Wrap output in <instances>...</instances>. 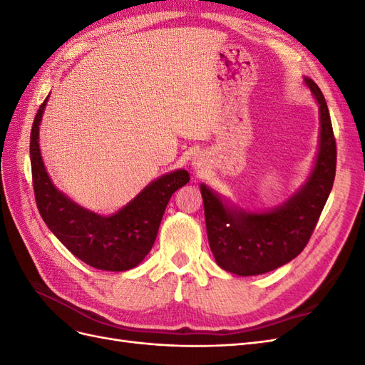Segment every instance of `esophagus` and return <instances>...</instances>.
<instances>
[{"mask_svg": "<svg viewBox=\"0 0 365 365\" xmlns=\"http://www.w3.org/2000/svg\"><path fill=\"white\" fill-rule=\"evenodd\" d=\"M192 165H193L195 170H201V169H204L205 160L201 155H195L193 160H192Z\"/></svg>", "mask_w": 365, "mask_h": 365, "instance_id": "34e87169", "label": "esophagus"}]
</instances>
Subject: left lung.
I'll list each match as a JSON object with an SVG mask.
<instances>
[{
    "label": "left lung",
    "instance_id": "1",
    "mask_svg": "<svg viewBox=\"0 0 365 365\" xmlns=\"http://www.w3.org/2000/svg\"><path fill=\"white\" fill-rule=\"evenodd\" d=\"M319 111V140L314 168L300 189L283 204L250 212L201 184L210 250L220 268L248 277L283 267L303 251L332 190L336 143L327 103L318 85L304 77Z\"/></svg>",
    "mask_w": 365,
    "mask_h": 365
}]
</instances>
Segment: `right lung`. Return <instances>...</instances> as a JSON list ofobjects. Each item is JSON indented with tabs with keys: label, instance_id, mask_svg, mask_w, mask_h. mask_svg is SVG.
<instances>
[{
	"label": "right lung",
	"instance_id": "add662e5",
	"mask_svg": "<svg viewBox=\"0 0 365 365\" xmlns=\"http://www.w3.org/2000/svg\"><path fill=\"white\" fill-rule=\"evenodd\" d=\"M48 97L39 106L30 134L33 189L43 222L65 248L96 269L118 272L135 268L153 247L172 195L190 181L189 172L178 169L161 175L109 216L81 207L56 189L42 161L39 125Z\"/></svg>",
	"mask_w": 365,
	"mask_h": 365
}]
</instances>
